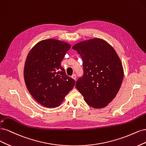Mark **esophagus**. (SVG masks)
Segmentation results:
<instances>
[{"instance_id": "34e87169", "label": "esophagus", "mask_w": 146, "mask_h": 146, "mask_svg": "<svg viewBox=\"0 0 146 146\" xmlns=\"http://www.w3.org/2000/svg\"><path fill=\"white\" fill-rule=\"evenodd\" d=\"M72 78L74 80H75V81H76V75L75 74H73L72 76Z\"/></svg>"}]
</instances>
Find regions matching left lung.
I'll use <instances>...</instances> for the list:
<instances>
[{"mask_svg":"<svg viewBox=\"0 0 146 146\" xmlns=\"http://www.w3.org/2000/svg\"><path fill=\"white\" fill-rule=\"evenodd\" d=\"M72 48L83 60L84 75L76 87L87 104L95 109L106 107L118 93L124 78L119 57L107 42L100 38L81 41Z\"/></svg>","mask_w":146,"mask_h":146,"instance_id":"left-lung-1","label":"left lung"}]
</instances>
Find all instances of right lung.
Wrapping results in <instances>:
<instances>
[{
	"mask_svg": "<svg viewBox=\"0 0 146 146\" xmlns=\"http://www.w3.org/2000/svg\"><path fill=\"white\" fill-rule=\"evenodd\" d=\"M71 45L64 41L42 40L27 55L23 77L28 90L35 100L45 107H56L62 103L75 81L60 66Z\"/></svg>",
	"mask_w": 146,
	"mask_h": 146,
	"instance_id": "add662e5",
	"label": "right lung"
}]
</instances>
